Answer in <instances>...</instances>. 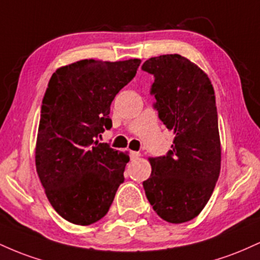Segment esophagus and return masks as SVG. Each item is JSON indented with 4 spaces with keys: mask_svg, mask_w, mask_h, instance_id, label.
Here are the masks:
<instances>
[{
    "mask_svg": "<svg viewBox=\"0 0 260 260\" xmlns=\"http://www.w3.org/2000/svg\"><path fill=\"white\" fill-rule=\"evenodd\" d=\"M129 156H131V160H137L140 156V154L138 151H131Z\"/></svg>",
    "mask_w": 260,
    "mask_h": 260,
    "instance_id": "34e87169",
    "label": "esophagus"
}]
</instances>
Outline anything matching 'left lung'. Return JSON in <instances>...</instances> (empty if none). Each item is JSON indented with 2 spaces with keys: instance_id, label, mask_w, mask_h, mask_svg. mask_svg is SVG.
Here are the masks:
<instances>
[{
  "instance_id": "left-lung-1",
  "label": "left lung",
  "mask_w": 260,
  "mask_h": 260,
  "mask_svg": "<svg viewBox=\"0 0 260 260\" xmlns=\"http://www.w3.org/2000/svg\"><path fill=\"white\" fill-rule=\"evenodd\" d=\"M142 70L154 76V109L175 134L168 154L149 159L145 196L165 221H189L207 205L220 175L215 92L207 74L177 53L149 58Z\"/></svg>"
}]
</instances>
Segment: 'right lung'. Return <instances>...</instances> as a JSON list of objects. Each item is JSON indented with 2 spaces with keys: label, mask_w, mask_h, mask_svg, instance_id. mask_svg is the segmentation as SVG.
Returning a JSON list of instances; mask_svg holds the SVG:
<instances>
[{
  "label": "right lung",
  "mask_w": 260,
  "mask_h": 260,
  "mask_svg": "<svg viewBox=\"0 0 260 260\" xmlns=\"http://www.w3.org/2000/svg\"><path fill=\"white\" fill-rule=\"evenodd\" d=\"M140 59H82L52 74L41 105L35 164L52 208L86 226L111 207L129 161L98 138L112 127L110 106L136 76Z\"/></svg>",
  "instance_id": "obj_1"
}]
</instances>
